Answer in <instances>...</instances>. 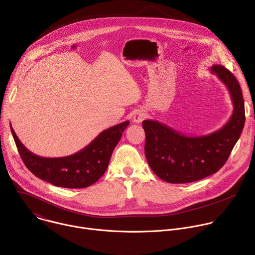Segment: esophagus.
<instances>
[{
	"instance_id": "34e87169",
	"label": "esophagus",
	"mask_w": 255,
	"mask_h": 255,
	"mask_svg": "<svg viewBox=\"0 0 255 255\" xmlns=\"http://www.w3.org/2000/svg\"><path fill=\"white\" fill-rule=\"evenodd\" d=\"M146 113H145L144 111H141V110H138L134 113L133 115V121L135 123H141L145 118H146Z\"/></svg>"
}]
</instances>
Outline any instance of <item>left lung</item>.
<instances>
[{"label":"left lung","mask_w":255,"mask_h":255,"mask_svg":"<svg viewBox=\"0 0 255 255\" xmlns=\"http://www.w3.org/2000/svg\"><path fill=\"white\" fill-rule=\"evenodd\" d=\"M211 71L227 87L234 107L231 118L221 129L203 136H187L158 121L142 122L148 164L167 183H192L217 172L227 161L243 130L244 101L236 78L223 65H213Z\"/></svg>","instance_id":"obj_1"}]
</instances>
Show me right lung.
Listing matches in <instances>:
<instances>
[{"label": "right lung", "instance_id": "1", "mask_svg": "<svg viewBox=\"0 0 255 255\" xmlns=\"http://www.w3.org/2000/svg\"><path fill=\"white\" fill-rule=\"evenodd\" d=\"M129 121L100 133L81 151L64 157H41L29 151L11 126L19 154L26 167L35 175L56 187L83 189L90 187L105 173L114 148Z\"/></svg>", "mask_w": 255, "mask_h": 255}]
</instances>
